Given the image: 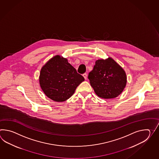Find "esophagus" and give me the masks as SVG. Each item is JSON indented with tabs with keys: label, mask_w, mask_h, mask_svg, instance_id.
Returning a JSON list of instances; mask_svg holds the SVG:
<instances>
[{
	"label": "esophagus",
	"mask_w": 159,
	"mask_h": 159,
	"mask_svg": "<svg viewBox=\"0 0 159 159\" xmlns=\"http://www.w3.org/2000/svg\"><path fill=\"white\" fill-rule=\"evenodd\" d=\"M83 77L86 80V79H87V74L86 73H84V74L83 75Z\"/></svg>",
	"instance_id": "esophagus-1"
}]
</instances>
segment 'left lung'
<instances>
[{
    "instance_id": "left-lung-1",
    "label": "left lung",
    "mask_w": 159,
    "mask_h": 159,
    "mask_svg": "<svg viewBox=\"0 0 159 159\" xmlns=\"http://www.w3.org/2000/svg\"><path fill=\"white\" fill-rule=\"evenodd\" d=\"M88 78L96 94L102 99L116 98L127 84L125 71L111 57L96 61Z\"/></svg>"
}]
</instances>
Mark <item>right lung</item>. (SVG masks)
<instances>
[{
	"instance_id": "add662e5",
	"label": "right lung",
	"mask_w": 159,
	"mask_h": 159,
	"mask_svg": "<svg viewBox=\"0 0 159 159\" xmlns=\"http://www.w3.org/2000/svg\"><path fill=\"white\" fill-rule=\"evenodd\" d=\"M84 78L78 74L65 58L57 55L42 67L39 83L46 95L53 101L62 102L74 93Z\"/></svg>"
}]
</instances>
